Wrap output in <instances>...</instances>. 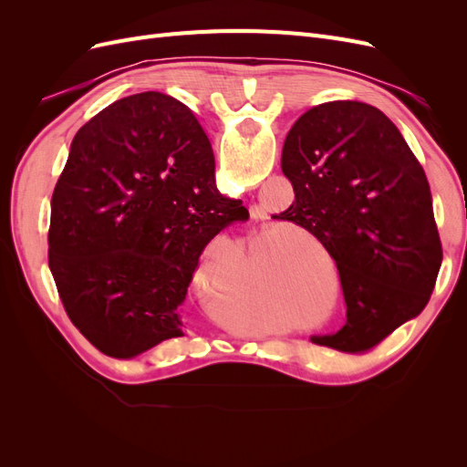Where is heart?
Listing matches in <instances>:
<instances>
[{
    "label": "heart",
    "mask_w": 467,
    "mask_h": 467,
    "mask_svg": "<svg viewBox=\"0 0 467 467\" xmlns=\"http://www.w3.org/2000/svg\"><path fill=\"white\" fill-rule=\"evenodd\" d=\"M304 237L307 239V242H312V245H316V249L321 253V255H325V249H323V245L317 242L316 237H312V235H307V234H304Z\"/></svg>",
    "instance_id": "obj_1"
}]
</instances>
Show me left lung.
I'll list each match as a JSON object with an SVG mask.
<instances>
[{
  "instance_id": "1",
  "label": "left lung",
  "mask_w": 467,
  "mask_h": 467,
  "mask_svg": "<svg viewBox=\"0 0 467 467\" xmlns=\"http://www.w3.org/2000/svg\"><path fill=\"white\" fill-rule=\"evenodd\" d=\"M296 201L275 216L302 225L335 259L347 323L316 345L366 352L431 300L442 244L425 171L395 124L372 105L306 110L282 148Z\"/></svg>"
}]
</instances>
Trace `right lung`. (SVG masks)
<instances>
[{
    "instance_id": "obj_1",
    "label": "right lung",
    "mask_w": 467,
    "mask_h": 467,
    "mask_svg": "<svg viewBox=\"0 0 467 467\" xmlns=\"http://www.w3.org/2000/svg\"><path fill=\"white\" fill-rule=\"evenodd\" d=\"M247 218L218 192L187 105L158 91L115 101L78 130L52 194L48 265L67 317L112 358L182 337L204 247Z\"/></svg>"
}]
</instances>
